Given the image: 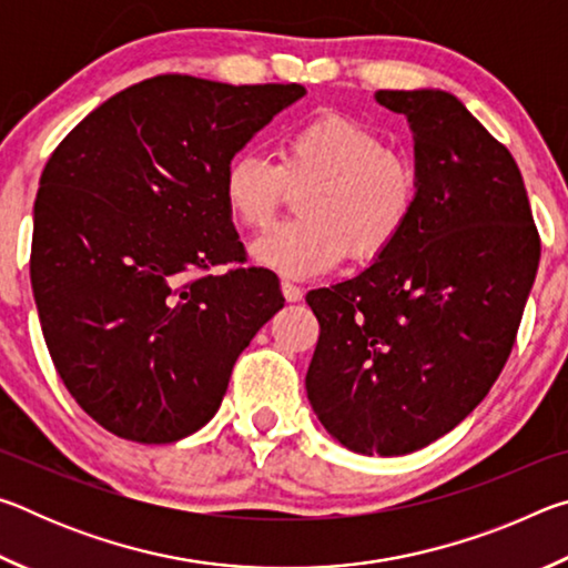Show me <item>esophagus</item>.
Listing matches in <instances>:
<instances>
[{"label":"esophagus","instance_id":"obj_1","mask_svg":"<svg viewBox=\"0 0 568 568\" xmlns=\"http://www.w3.org/2000/svg\"><path fill=\"white\" fill-rule=\"evenodd\" d=\"M281 287H283L285 301H291V303L303 301V287H301V285H295V283H291V281H283Z\"/></svg>","mask_w":568,"mask_h":568}]
</instances>
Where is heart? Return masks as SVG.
Returning <instances> with one entry per match:
<instances>
[{
    "instance_id": "obj_1",
    "label": "heart",
    "mask_w": 568,
    "mask_h": 568,
    "mask_svg": "<svg viewBox=\"0 0 568 568\" xmlns=\"http://www.w3.org/2000/svg\"><path fill=\"white\" fill-rule=\"evenodd\" d=\"M303 191L293 223L253 243V257L287 277L328 273L345 255L376 261L408 227L418 205V168L368 124L321 114L285 130L277 162L243 150L227 160L223 197L237 223L271 225L287 187Z\"/></svg>"
}]
</instances>
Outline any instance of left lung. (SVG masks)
<instances>
[{
    "label": "left lung",
    "instance_id": "left-lung-1",
    "mask_svg": "<svg viewBox=\"0 0 568 568\" xmlns=\"http://www.w3.org/2000/svg\"><path fill=\"white\" fill-rule=\"evenodd\" d=\"M416 138L408 227L351 281L305 295L321 323L307 398L355 454L403 456L474 410L504 371L541 257L516 160L454 94L378 90Z\"/></svg>",
    "mask_w": 568,
    "mask_h": 568
}]
</instances>
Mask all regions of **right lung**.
<instances>
[{
	"label": "right lung",
	"mask_w": 568,
	"mask_h": 568,
	"mask_svg": "<svg viewBox=\"0 0 568 568\" xmlns=\"http://www.w3.org/2000/svg\"><path fill=\"white\" fill-rule=\"evenodd\" d=\"M303 94L158 74L102 102L47 160L34 303L67 390L110 434L172 444L203 428L283 307L277 275L245 267L223 172Z\"/></svg>",
	"instance_id": "right-lung-1"
}]
</instances>
